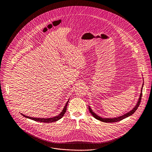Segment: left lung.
<instances>
[{
  "mask_svg": "<svg viewBox=\"0 0 152 152\" xmlns=\"http://www.w3.org/2000/svg\"><path fill=\"white\" fill-rule=\"evenodd\" d=\"M143 85H142V87H143ZM142 87L141 88V94H140V98L138 99V101L136 105L134 107V108L132 110H130V112H129L128 113L124 115L123 116L117 117H116V118H102V117H100L97 116V115H96L94 112L92 111V110L91 109L89 106V110L90 113L92 114V115L94 116L95 118H96L97 120H100L101 121H102V122H104V123H115V122H118L119 121H121V120H122L123 119H124V118H126V117H128L129 116H131L132 115H133L136 112V110L137 109L138 107H139V105L140 104V102H141V98H142L141 97H142Z\"/></svg>",
  "mask_w": 152,
  "mask_h": 152,
  "instance_id": "1",
  "label": "left lung"
}]
</instances>
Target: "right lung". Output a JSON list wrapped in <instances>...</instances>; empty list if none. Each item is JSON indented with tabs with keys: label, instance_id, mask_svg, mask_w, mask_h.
Listing matches in <instances>:
<instances>
[{
	"label": "right lung",
	"instance_id": "obj_1",
	"mask_svg": "<svg viewBox=\"0 0 152 152\" xmlns=\"http://www.w3.org/2000/svg\"><path fill=\"white\" fill-rule=\"evenodd\" d=\"M68 101L66 102V104H65V107H64V108L63 109L62 112L60 113V115H58V116H55L54 117H52V118H35V117H29V116H26L25 115H24L23 114H22V116L26 117V118H28L29 119H31V120H33L34 121H39V122H42V123H52V122H55L56 121H58V120H60L61 118L63 117V116H64V115L65 114V112H66V107H67V105H68Z\"/></svg>",
	"mask_w": 152,
	"mask_h": 152
}]
</instances>
